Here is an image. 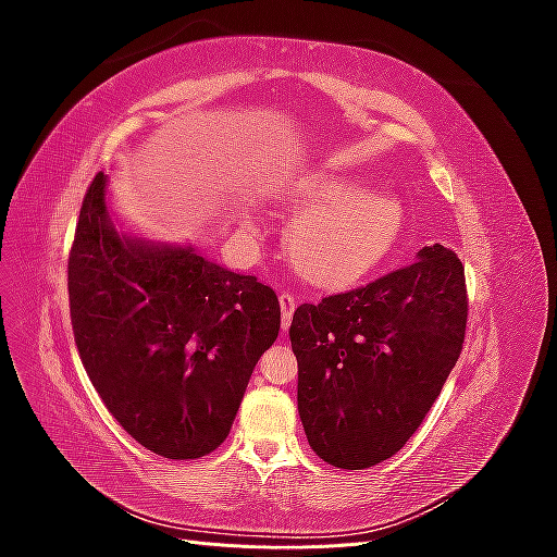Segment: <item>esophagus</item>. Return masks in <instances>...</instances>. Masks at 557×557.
Returning <instances> with one entry per match:
<instances>
[{
	"mask_svg": "<svg viewBox=\"0 0 557 557\" xmlns=\"http://www.w3.org/2000/svg\"><path fill=\"white\" fill-rule=\"evenodd\" d=\"M278 301H281V311H283V315H281V327L288 330L290 323H293V313H295L297 299H295V295H290V293H281V295H278Z\"/></svg>",
	"mask_w": 557,
	"mask_h": 557,
	"instance_id": "esophagus-1",
	"label": "esophagus"
}]
</instances>
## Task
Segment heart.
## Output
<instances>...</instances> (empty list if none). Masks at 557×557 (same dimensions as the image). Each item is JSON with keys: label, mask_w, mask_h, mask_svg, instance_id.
<instances>
[{"label": "heart", "mask_w": 557, "mask_h": 557, "mask_svg": "<svg viewBox=\"0 0 557 557\" xmlns=\"http://www.w3.org/2000/svg\"><path fill=\"white\" fill-rule=\"evenodd\" d=\"M295 221L288 248L299 274L315 285H346L374 269L401 237L404 205L369 190L356 174L320 172L288 197Z\"/></svg>", "instance_id": "b5f03b06"}]
</instances>
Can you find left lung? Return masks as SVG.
<instances>
[{
  "label": "left lung",
  "mask_w": 557,
  "mask_h": 557,
  "mask_svg": "<svg viewBox=\"0 0 557 557\" xmlns=\"http://www.w3.org/2000/svg\"><path fill=\"white\" fill-rule=\"evenodd\" d=\"M465 269L442 244L362 288L301 305L297 409L318 458L374 467L409 442L460 358Z\"/></svg>",
  "instance_id": "left-lung-1"
}]
</instances>
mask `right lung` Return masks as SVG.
<instances>
[{"mask_svg": "<svg viewBox=\"0 0 557 557\" xmlns=\"http://www.w3.org/2000/svg\"><path fill=\"white\" fill-rule=\"evenodd\" d=\"M107 183H90L70 256L81 360L127 434L162 458L195 460L227 440L252 369L278 336V297L190 244L117 227Z\"/></svg>", "mask_w": 557, "mask_h": 557, "instance_id": "1", "label": "right lung"}]
</instances>
